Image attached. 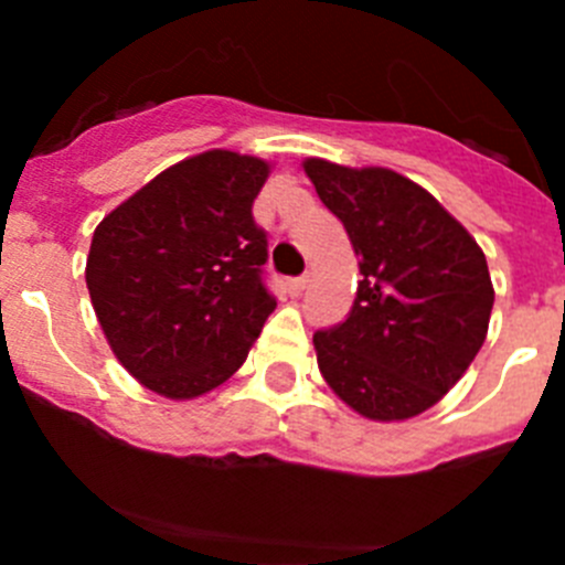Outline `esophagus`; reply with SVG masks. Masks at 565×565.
<instances>
[{
	"label": "esophagus",
	"instance_id": "esophagus-1",
	"mask_svg": "<svg viewBox=\"0 0 565 565\" xmlns=\"http://www.w3.org/2000/svg\"><path fill=\"white\" fill-rule=\"evenodd\" d=\"M306 286H308V274L288 279V291H291V294H302V291H306Z\"/></svg>",
	"mask_w": 565,
	"mask_h": 565
}]
</instances>
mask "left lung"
<instances>
[{"mask_svg":"<svg viewBox=\"0 0 565 565\" xmlns=\"http://www.w3.org/2000/svg\"><path fill=\"white\" fill-rule=\"evenodd\" d=\"M306 172L342 221L362 274L348 319L313 333L319 371L362 416H418L487 339L495 302L487 257L430 192L391 169L311 158Z\"/></svg>","mask_w":565,"mask_h":565,"instance_id":"obj_1","label":"left lung"}]
</instances>
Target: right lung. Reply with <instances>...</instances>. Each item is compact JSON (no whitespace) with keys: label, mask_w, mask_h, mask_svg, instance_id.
Returning <instances> with one entry per match:
<instances>
[{"label":"right lung","mask_w":565,"mask_h":565,"mask_svg":"<svg viewBox=\"0 0 565 565\" xmlns=\"http://www.w3.org/2000/svg\"><path fill=\"white\" fill-rule=\"evenodd\" d=\"M268 163L212 149L174 163L93 234L87 288L118 362L143 387L194 398L246 362L277 299L252 206Z\"/></svg>","instance_id":"1"}]
</instances>
